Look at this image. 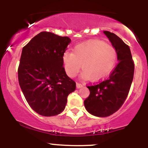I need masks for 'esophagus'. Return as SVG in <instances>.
<instances>
[{"instance_id": "obj_1", "label": "esophagus", "mask_w": 148, "mask_h": 148, "mask_svg": "<svg viewBox=\"0 0 148 148\" xmlns=\"http://www.w3.org/2000/svg\"><path fill=\"white\" fill-rule=\"evenodd\" d=\"M83 86H84V84H80V83H76V88H82Z\"/></svg>"}]
</instances>
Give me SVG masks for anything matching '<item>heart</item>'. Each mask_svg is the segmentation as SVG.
<instances>
[{
    "label": "heart",
    "mask_w": 148,
    "mask_h": 148,
    "mask_svg": "<svg viewBox=\"0 0 148 148\" xmlns=\"http://www.w3.org/2000/svg\"><path fill=\"white\" fill-rule=\"evenodd\" d=\"M117 60L116 49L99 40L79 44L73 53L66 51L62 55L64 69L69 76L77 75L82 64L83 76L94 81L106 76L115 67Z\"/></svg>",
    "instance_id": "b5f03b06"
}]
</instances>
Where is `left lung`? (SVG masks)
Returning <instances> with one entry per match:
<instances>
[{"mask_svg":"<svg viewBox=\"0 0 148 148\" xmlns=\"http://www.w3.org/2000/svg\"><path fill=\"white\" fill-rule=\"evenodd\" d=\"M103 33L116 49L119 62L106 79L87 86L90 95L85 99V107L90 114L97 117L109 116L123 106L134 74V62L130 47L114 33L106 30Z\"/></svg>","mask_w":148,"mask_h":148,"instance_id":"left-lung-1","label":"left lung"}]
</instances>
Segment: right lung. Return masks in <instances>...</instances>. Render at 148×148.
<instances>
[{"label":"right lung","mask_w":148,"mask_h":148,"mask_svg":"<svg viewBox=\"0 0 148 148\" xmlns=\"http://www.w3.org/2000/svg\"><path fill=\"white\" fill-rule=\"evenodd\" d=\"M71 40L41 32L23 47L18 79L27 102L38 114L53 116L63 111L76 83L66 74L62 55Z\"/></svg>","instance_id":"obj_1"}]
</instances>
